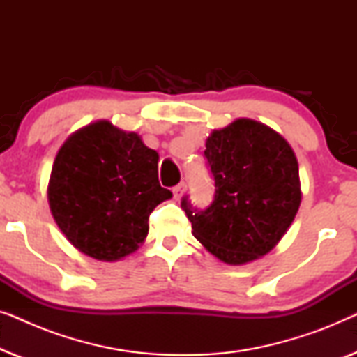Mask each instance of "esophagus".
Segmentation results:
<instances>
[{"instance_id":"esophagus-1","label":"esophagus","mask_w":357,"mask_h":357,"mask_svg":"<svg viewBox=\"0 0 357 357\" xmlns=\"http://www.w3.org/2000/svg\"><path fill=\"white\" fill-rule=\"evenodd\" d=\"M185 192H187V183L185 182H180L178 185H175V187L172 188V193H174V197L175 198H182L183 195H185Z\"/></svg>"}]
</instances>
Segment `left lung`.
<instances>
[{"mask_svg": "<svg viewBox=\"0 0 357 357\" xmlns=\"http://www.w3.org/2000/svg\"><path fill=\"white\" fill-rule=\"evenodd\" d=\"M214 177L206 209L182 198L193 236L229 265H243L273 250L301 206L299 164L289 143L270 126L238 119L206 139Z\"/></svg>", "mask_w": 357, "mask_h": 357, "instance_id": "8db88e82", "label": "left lung"}]
</instances>
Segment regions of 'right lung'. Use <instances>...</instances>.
<instances>
[{
  "instance_id": "1",
  "label": "right lung",
  "mask_w": 357,
  "mask_h": 357,
  "mask_svg": "<svg viewBox=\"0 0 357 357\" xmlns=\"http://www.w3.org/2000/svg\"><path fill=\"white\" fill-rule=\"evenodd\" d=\"M159 154L107 120L77 130L58 151L48 182L53 219L77 250L120 260L144 242L149 214L172 197L158 178Z\"/></svg>"
}]
</instances>
